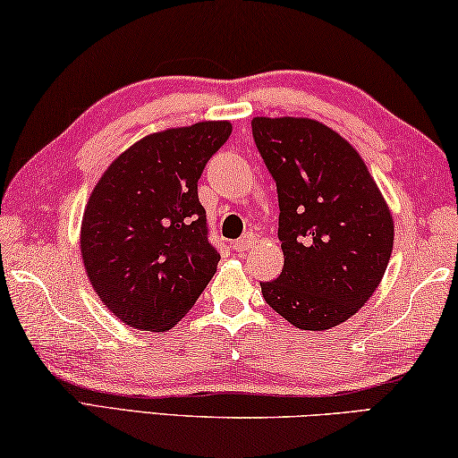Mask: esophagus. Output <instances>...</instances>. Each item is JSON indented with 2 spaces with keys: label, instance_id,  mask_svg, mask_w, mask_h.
<instances>
[{
  "label": "esophagus",
  "instance_id": "obj_1",
  "mask_svg": "<svg viewBox=\"0 0 458 458\" xmlns=\"http://www.w3.org/2000/svg\"><path fill=\"white\" fill-rule=\"evenodd\" d=\"M254 244H256V236L252 234V232H246V234H244L242 238L236 240L234 248H236L238 252H248Z\"/></svg>",
  "mask_w": 458,
  "mask_h": 458
}]
</instances>
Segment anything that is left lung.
Listing matches in <instances>:
<instances>
[{
    "instance_id": "1",
    "label": "left lung",
    "mask_w": 458,
    "mask_h": 458,
    "mask_svg": "<svg viewBox=\"0 0 458 458\" xmlns=\"http://www.w3.org/2000/svg\"><path fill=\"white\" fill-rule=\"evenodd\" d=\"M252 136L278 190L284 268L262 296L302 330H328L359 312L393 252L394 222L367 164L310 118H254Z\"/></svg>"
}]
</instances>
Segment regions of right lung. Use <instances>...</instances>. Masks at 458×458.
<instances>
[{
	"label": "right lung",
	"mask_w": 458,
	"mask_h": 458,
	"mask_svg": "<svg viewBox=\"0 0 458 458\" xmlns=\"http://www.w3.org/2000/svg\"><path fill=\"white\" fill-rule=\"evenodd\" d=\"M230 134V122L156 131L115 157L89 194L81 260L123 324L170 330L216 274L220 254L208 240L198 180Z\"/></svg>",
	"instance_id": "obj_1"
}]
</instances>
